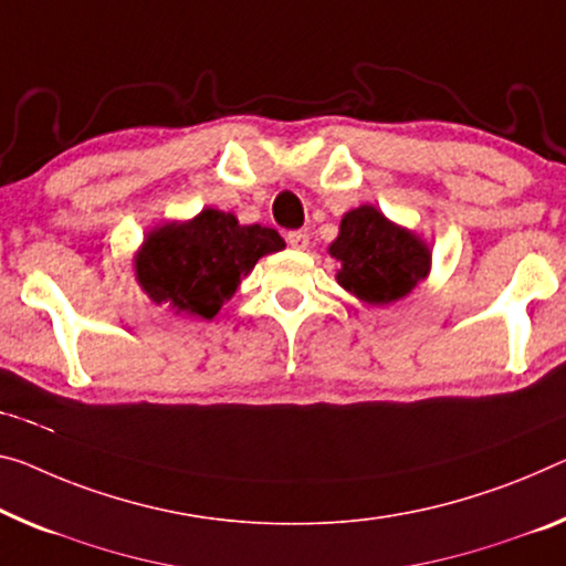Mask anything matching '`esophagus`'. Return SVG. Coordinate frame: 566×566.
Wrapping results in <instances>:
<instances>
[{
	"mask_svg": "<svg viewBox=\"0 0 566 566\" xmlns=\"http://www.w3.org/2000/svg\"><path fill=\"white\" fill-rule=\"evenodd\" d=\"M289 245L293 248V250H306L308 245H311V238H308V232H303V230H293V232H289Z\"/></svg>",
	"mask_w": 566,
	"mask_h": 566,
	"instance_id": "esophagus-1",
	"label": "esophagus"
}]
</instances>
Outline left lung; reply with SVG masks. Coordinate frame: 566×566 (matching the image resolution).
<instances>
[{
	"mask_svg": "<svg viewBox=\"0 0 566 566\" xmlns=\"http://www.w3.org/2000/svg\"><path fill=\"white\" fill-rule=\"evenodd\" d=\"M328 255L338 260L336 283L369 306H389L410 295L432 268V250L415 230L359 205L342 217Z\"/></svg>",
	"mask_w": 566,
	"mask_h": 566,
	"instance_id": "1",
	"label": "left lung"
}]
</instances>
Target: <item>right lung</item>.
<instances>
[{
  "label": "right lung",
  "instance_id": "obj_1",
  "mask_svg": "<svg viewBox=\"0 0 566 566\" xmlns=\"http://www.w3.org/2000/svg\"><path fill=\"white\" fill-rule=\"evenodd\" d=\"M283 248L273 228L240 224L232 212L205 207L192 220H171L146 232L134 253V273L156 306L212 321L258 260Z\"/></svg>",
  "mask_w": 566,
  "mask_h": 566
}]
</instances>
